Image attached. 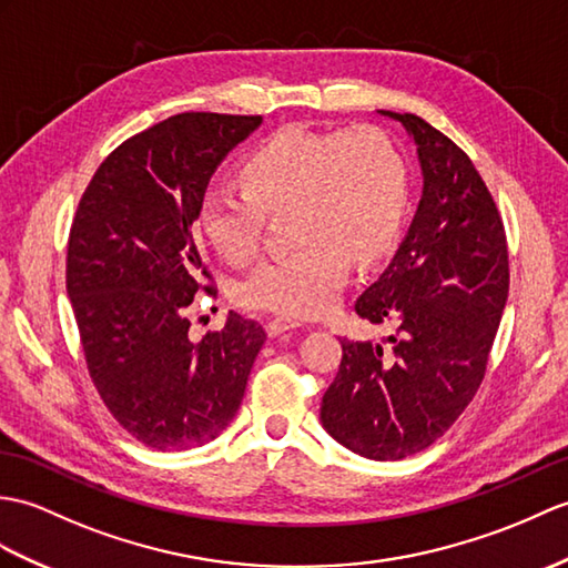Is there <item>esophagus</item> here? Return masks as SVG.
Segmentation results:
<instances>
[{
	"label": "esophagus",
	"instance_id": "1",
	"mask_svg": "<svg viewBox=\"0 0 568 568\" xmlns=\"http://www.w3.org/2000/svg\"><path fill=\"white\" fill-rule=\"evenodd\" d=\"M297 326H302V324L297 320H293V316H273V320H268V324H266L271 336L285 334V332H290V328H297Z\"/></svg>",
	"mask_w": 568,
	"mask_h": 568
}]
</instances>
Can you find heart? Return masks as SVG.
Here are the masks:
<instances>
[{"mask_svg":"<svg viewBox=\"0 0 568 568\" xmlns=\"http://www.w3.org/2000/svg\"><path fill=\"white\" fill-rule=\"evenodd\" d=\"M244 186L203 195L201 224L230 263L252 261L266 215L290 213L293 252L266 258L236 285L244 307L316 316L336 305L351 258H377L397 234L406 171L394 144L373 125L338 133L287 128L248 156Z\"/></svg>","mask_w":568,"mask_h":568,"instance_id":"obj_1","label":"heart"}]
</instances>
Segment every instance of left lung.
Listing matches in <instances>:
<instances>
[{
    "label": "left lung",
    "instance_id": "left-lung-1",
    "mask_svg": "<svg viewBox=\"0 0 568 568\" xmlns=\"http://www.w3.org/2000/svg\"><path fill=\"white\" fill-rule=\"evenodd\" d=\"M414 138L424 197L406 240L355 300L385 344L341 341V365L322 397V424L367 459L426 450L477 394L508 297L504 220L457 144L414 113L379 111Z\"/></svg>",
    "mask_w": 568,
    "mask_h": 568
}]
</instances>
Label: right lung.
Here are the masks:
<instances>
[{
    "mask_svg": "<svg viewBox=\"0 0 568 568\" xmlns=\"http://www.w3.org/2000/svg\"><path fill=\"white\" fill-rule=\"evenodd\" d=\"M261 115L179 113L105 156L77 205L68 295L91 382L105 408L154 450L205 445L227 428L266 341L230 314L191 341L195 295L217 297L197 215L217 164Z\"/></svg>",
    "mask_w": 568,
    "mask_h": 568,
    "instance_id": "right-lung-1",
    "label": "right lung"
}]
</instances>
